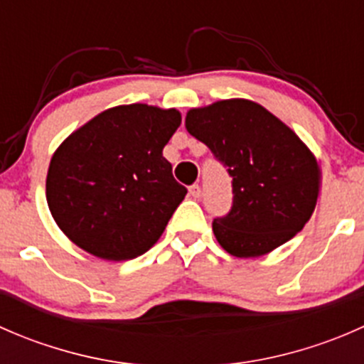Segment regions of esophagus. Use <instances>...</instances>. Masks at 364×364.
Instances as JSON below:
<instances>
[{
  "label": "esophagus",
  "mask_w": 364,
  "mask_h": 364,
  "mask_svg": "<svg viewBox=\"0 0 364 364\" xmlns=\"http://www.w3.org/2000/svg\"><path fill=\"white\" fill-rule=\"evenodd\" d=\"M190 196H192L193 199H199V197H200V186L197 185V183H196V185L190 186Z\"/></svg>",
  "instance_id": "34e87169"
}]
</instances>
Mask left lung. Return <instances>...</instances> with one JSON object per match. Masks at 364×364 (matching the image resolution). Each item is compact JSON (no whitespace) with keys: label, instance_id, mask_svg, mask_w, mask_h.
Listing matches in <instances>:
<instances>
[{"label":"left lung","instance_id":"8db88e82","mask_svg":"<svg viewBox=\"0 0 364 364\" xmlns=\"http://www.w3.org/2000/svg\"><path fill=\"white\" fill-rule=\"evenodd\" d=\"M190 135L204 142L232 178V208L213 232L230 255H266L310 220L321 188L314 153L277 116L245 98L190 109Z\"/></svg>","mask_w":364,"mask_h":364}]
</instances>
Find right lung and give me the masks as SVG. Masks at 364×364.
<instances>
[{
  "mask_svg": "<svg viewBox=\"0 0 364 364\" xmlns=\"http://www.w3.org/2000/svg\"><path fill=\"white\" fill-rule=\"evenodd\" d=\"M179 124L176 109L117 105L61 142L46 196L70 241L100 259L128 260L160 240L186 196L161 155Z\"/></svg>",
  "mask_w": 364,
  "mask_h": 364,
  "instance_id": "1",
  "label": "right lung"
}]
</instances>
